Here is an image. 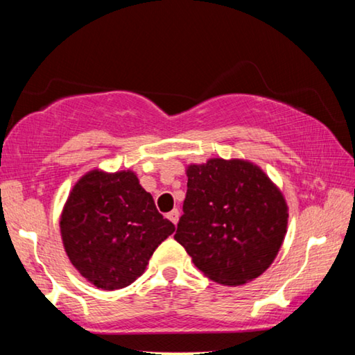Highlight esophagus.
Segmentation results:
<instances>
[{"mask_svg": "<svg viewBox=\"0 0 355 355\" xmlns=\"http://www.w3.org/2000/svg\"><path fill=\"white\" fill-rule=\"evenodd\" d=\"M167 218H169V220L172 222V224H178V218H180V211L177 208H173L171 213H167Z\"/></svg>", "mask_w": 355, "mask_h": 355, "instance_id": "obj_1", "label": "esophagus"}]
</instances>
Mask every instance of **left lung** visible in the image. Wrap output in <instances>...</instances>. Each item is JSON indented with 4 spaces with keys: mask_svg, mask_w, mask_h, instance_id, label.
<instances>
[{
    "mask_svg": "<svg viewBox=\"0 0 355 355\" xmlns=\"http://www.w3.org/2000/svg\"><path fill=\"white\" fill-rule=\"evenodd\" d=\"M186 177L175 241L220 285L238 286L260 277L286 235L288 205L279 186L260 166L238 158L189 164Z\"/></svg>",
    "mask_w": 355,
    "mask_h": 355,
    "instance_id": "1",
    "label": "left lung"
}]
</instances>
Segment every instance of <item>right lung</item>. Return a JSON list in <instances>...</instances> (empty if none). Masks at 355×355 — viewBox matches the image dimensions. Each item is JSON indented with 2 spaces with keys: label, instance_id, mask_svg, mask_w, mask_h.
<instances>
[{
  "label": "right lung",
  "instance_id": "add662e5",
  "mask_svg": "<svg viewBox=\"0 0 355 355\" xmlns=\"http://www.w3.org/2000/svg\"><path fill=\"white\" fill-rule=\"evenodd\" d=\"M70 263L101 290H120L146 271L175 225L163 218L136 172L92 169L78 180L59 218Z\"/></svg>",
  "mask_w": 355,
  "mask_h": 355
}]
</instances>
